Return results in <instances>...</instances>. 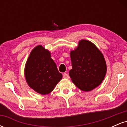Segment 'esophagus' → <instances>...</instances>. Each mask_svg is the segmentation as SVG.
I'll return each mask as SVG.
<instances>
[{"label":"esophagus","mask_w":127,"mask_h":127,"mask_svg":"<svg viewBox=\"0 0 127 127\" xmlns=\"http://www.w3.org/2000/svg\"><path fill=\"white\" fill-rule=\"evenodd\" d=\"M63 78H67V79H68V78H69V75H68L67 73H64L63 74Z\"/></svg>","instance_id":"34e87169"}]
</instances>
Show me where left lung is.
<instances>
[{
    "mask_svg": "<svg viewBox=\"0 0 127 127\" xmlns=\"http://www.w3.org/2000/svg\"><path fill=\"white\" fill-rule=\"evenodd\" d=\"M72 68L69 76L73 84L84 91H90L101 84L107 66L104 56L94 43L81 40L78 47L71 51Z\"/></svg>",
    "mask_w": 127,
    "mask_h": 127,
    "instance_id": "left-lung-1",
    "label": "left lung"
}]
</instances>
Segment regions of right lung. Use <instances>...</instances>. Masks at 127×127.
<instances>
[{"label": "right lung", "mask_w": 127, "mask_h": 127, "mask_svg": "<svg viewBox=\"0 0 127 127\" xmlns=\"http://www.w3.org/2000/svg\"><path fill=\"white\" fill-rule=\"evenodd\" d=\"M24 75L29 87L42 95L50 93L63 77L50 52L42 45L36 46L30 52Z\"/></svg>", "instance_id": "obj_1"}]
</instances>
